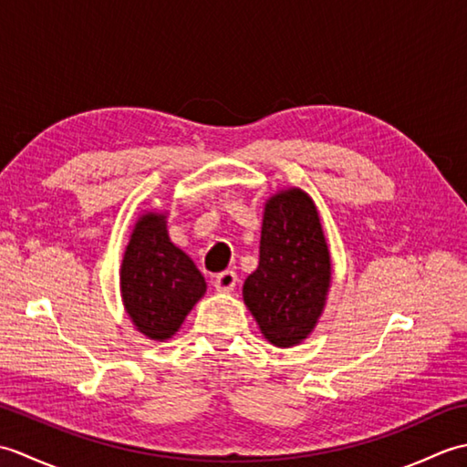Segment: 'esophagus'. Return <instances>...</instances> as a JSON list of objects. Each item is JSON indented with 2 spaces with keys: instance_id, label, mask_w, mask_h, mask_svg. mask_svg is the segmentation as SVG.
Here are the masks:
<instances>
[{
  "instance_id": "obj_1",
  "label": "esophagus",
  "mask_w": 467,
  "mask_h": 467,
  "mask_svg": "<svg viewBox=\"0 0 467 467\" xmlns=\"http://www.w3.org/2000/svg\"><path fill=\"white\" fill-rule=\"evenodd\" d=\"M236 283H239V279H236V273L234 271H224L214 279V289L218 293H231L236 286Z\"/></svg>"
}]
</instances>
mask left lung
Listing matches in <instances>:
<instances>
[{
	"mask_svg": "<svg viewBox=\"0 0 467 467\" xmlns=\"http://www.w3.org/2000/svg\"><path fill=\"white\" fill-rule=\"evenodd\" d=\"M259 253L243 299L265 339L289 349L315 331L333 275L319 211L301 188H283L265 202Z\"/></svg>",
	"mask_w": 467,
	"mask_h": 467,
	"instance_id": "1",
	"label": "left lung"
}]
</instances>
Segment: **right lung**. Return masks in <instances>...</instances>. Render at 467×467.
Here are the masks:
<instances>
[{
  "instance_id": "right-lung-1",
  "label": "right lung",
  "mask_w": 467,
  "mask_h": 467,
  "mask_svg": "<svg viewBox=\"0 0 467 467\" xmlns=\"http://www.w3.org/2000/svg\"><path fill=\"white\" fill-rule=\"evenodd\" d=\"M120 293L136 331L150 341L172 339L204 296L202 273L168 236L166 211L138 214L120 265Z\"/></svg>"
}]
</instances>
